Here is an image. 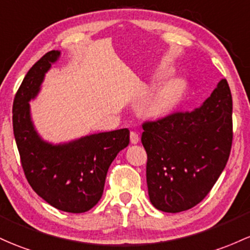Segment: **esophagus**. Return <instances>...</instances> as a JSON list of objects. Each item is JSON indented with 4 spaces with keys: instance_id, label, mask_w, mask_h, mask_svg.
Here are the masks:
<instances>
[{
    "instance_id": "obj_1",
    "label": "esophagus",
    "mask_w": 250,
    "mask_h": 250,
    "mask_svg": "<svg viewBox=\"0 0 250 250\" xmlns=\"http://www.w3.org/2000/svg\"><path fill=\"white\" fill-rule=\"evenodd\" d=\"M140 141V138H139V134L136 133V131H130V142L131 144H138Z\"/></svg>"
}]
</instances>
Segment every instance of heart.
Instances as JSON below:
<instances>
[{
    "mask_svg": "<svg viewBox=\"0 0 250 250\" xmlns=\"http://www.w3.org/2000/svg\"><path fill=\"white\" fill-rule=\"evenodd\" d=\"M182 91V84L178 81H173L164 86V89L150 101L149 111L154 116H164L168 114L174 105L178 96Z\"/></svg>",
    "mask_w": 250,
    "mask_h": 250,
    "instance_id": "obj_1",
    "label": "heart"
}]
</instances>
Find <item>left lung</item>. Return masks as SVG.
Segmentation results:
<instances>
[{
	"label": "left lung",
	"instance_id": "8db88e82",
	"mask_svg": "<svg viewBox=\"0 0 250 250\" xmlns=\"http://www.w3.org/2000/svg\"><path fill=\"white\" fill-rule=\"evenodd\" d=\"M149 201L164 212H180L207 197L229 159L232 98L227 79L192 111L142 125Z\"/></svg>",
	"mask_w": 250,
	"mask_h": 250
}]
</instances>
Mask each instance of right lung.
Returning a JSON list of instances; mask_svg holds the SVG:
<instances>
[{
	"label": "right lung",
	"instance_id": "add662e5",
	"mask_svg": "<svg viewBox=\"0 0 250 250\" xmlns=\"http://www.w3.org/2000/svg\"><path fill=\"white\" fill-rule=\"evenodd\" d=\"M60 57L51 51L27 72L13 103V129L24 175L38 196L56 209L82 213L97 204L109 166L129 145L127 128L51 144L34 127L29 102L39 94L45 75Z\"/></svg>",
	"mask_w": 250,
	"mask_h": 250
}]
</instances>
